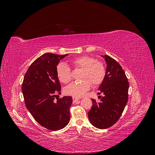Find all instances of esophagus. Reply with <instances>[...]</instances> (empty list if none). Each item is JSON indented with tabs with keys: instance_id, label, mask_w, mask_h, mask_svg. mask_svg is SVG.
I'll list each match as a JSON object with an SVG mask.
<instances>
[{
	"instance_id": "1",
	"label": "esophagus",
	"mask_w": 155,
	"mask_h": 155,
	"mask_svg": "<svg viewBox=\"0 0 155 155\" xmlns=\"http://www.w3.org/2000/svg\"><path fill=\"white\" fill-rule=\"evenodd\" d=\"M72 100H73V103L74 104V103H76V101H79V98H78V97H72Z\"/></svg>"
}]
</instances>
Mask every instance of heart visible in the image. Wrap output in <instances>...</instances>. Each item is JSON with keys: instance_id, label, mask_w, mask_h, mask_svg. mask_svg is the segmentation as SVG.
Masks as SVG:
<instances>
[{"instance_id": "1", "label": "heart", "mask_w": 155, "mask_h": 155, "mask_svg": "<svg viewBox=\"0 0 155 155\" xmlns=\"http://www.w3.org/2000/svg\"><path fill=\"white\" fill-rule=\"evenodd\" d=\"M70 63L74 69H82L79 79L80 82H74L64 88L68 95L81 97L90 90L92 84L97 86L104 80L106 75L105 64L89 55H83L71 60ZM56 74L59 80L64 84L68 83L72 78V70L67 64L63 63L58 65Z\"/></svg>"}]
</instances>
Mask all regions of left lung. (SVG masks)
<instances>
[{"mask_svg":"<svg viewBox=\"0 0 155 155\" xmlns=\"http://www.w3.org/2000/svg\"><path fill=\"white\" fill-rule=\"evenodd\" d=\"M107 63L106 75L98 90L104 96L101 102L92 99V107L88 116L91 124L96 128L105 129L119 120L128 101L129 83L124 70L110 56L101 55ZM101 97V96H100Z\"/></svg>","mask_w":155,"mask_h":155,"instance_id":"8db88e82","label":"left lung"}]
</instances>
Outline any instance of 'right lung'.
Returning a JSON list of instances; mask_svg holds the SVG:
<instances>
[{"instance_id":"right-lung-1","label":"right lung","mask_w":155,"mask_h":155,"mask_svg":"<svg viewBox=\"0 0 155 155\" xmlns=\"http://www.w3.org/2000/svg\"><path fill=\"white\" fill-rule=\"evenodd\" d=\"M68 54L46 53L30 65L25 74L22 92L26 107L34 118L46 129L60 130L70 119L71 96H63L55 101V93H61V84L56 68L61 59Z\"/></svg>"}]
</instances>
